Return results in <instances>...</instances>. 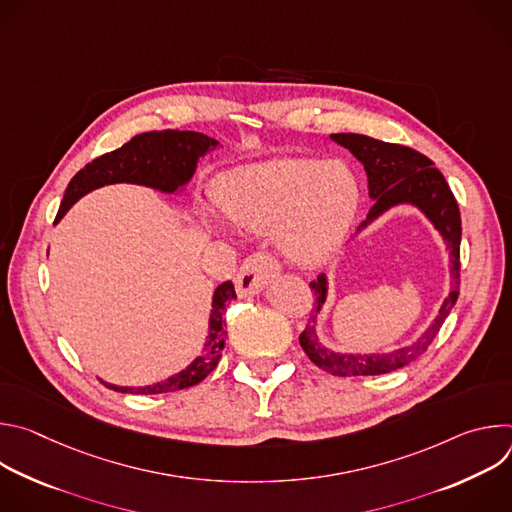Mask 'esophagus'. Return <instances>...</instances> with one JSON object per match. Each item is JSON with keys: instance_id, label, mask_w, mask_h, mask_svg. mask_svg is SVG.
Masks as SVG:
<instances>
[{"instance_id": "34e87169", "label": "esophagus", "mask_w": 512, "mask_h": 512, "mask_svg": "<svg viewBox=\"0 0 512 512\" xmlns=\"http://www.w3.org/2000/svg\"><path fill=\"white\" fill-rule=\"evenodd\" d=\"M281 265L279 261L265 251H257L245 259L237 273V291L241 298H249L259 294V291L273 279L277 277Z\"/></svg>"}]
</instances>
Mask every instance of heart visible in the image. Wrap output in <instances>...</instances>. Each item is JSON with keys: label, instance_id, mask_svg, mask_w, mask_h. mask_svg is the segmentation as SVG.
<instances>
[{"label": "heart", "instance_id": "heart-1", "mask_svg": "<svg viewBox=\"0 0 512 512\" xmlns=\"http://www.w3.org/2000/svg\"><path fill=\"white\" fill-rule=\"evenodd\" d=\"M214 200L239 229L277 227L281 251L291 261L312 265L344 241L358 208V182L340 160L275 158L223 174Z\"/></svg>", "mask_w": 512, "mask_h": 512}]
</instances>
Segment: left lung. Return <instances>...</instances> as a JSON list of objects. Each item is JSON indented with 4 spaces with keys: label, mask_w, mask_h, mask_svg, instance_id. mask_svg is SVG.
<instances>
[{
    "label": "left lung",
    "mask_w": 512,
    "mask_h": 512,
    "mask_svg": "<svg viewBox=\"0 0 512 512\" xmlns=\"http://www.w3.org/2000/svg\"><path fill=\"white\" fill-rule=\"evenodd\" d=\"M332 141L346 148L358 162H362L369 178V194L375 200L371 206L367 221L360 223V229L367 227L373 218L383 214L395 204L409 202L433 223V227L442 233L452 263V291L446 298L440 314L427 328V332L411 346L393 350L389 354H336L326 350L316 336V316L322 310L326 300V277L320 275L310 283L316 306L310 314L306 330L300 334V344L310 360L322 371L336 377H367V375H385L397 371L405 364L419 358L433 338L440 332L444 320L452 312L460 296V241H462V221L458 202L444 178V174L433 168V162L399 143H387L373 139L369 135L358 133H332Z\"/></svg>",
    "instance_id": "1"
}]
</instances>
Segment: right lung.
<instances>
[{"mask_svg":"<svg viewBox=\"0 0 512 512\" xmlns=\"http://www.w3.org/2000/svg\"><path fill=\"white\" fill-rule=\"evenodd\" d=\"M218 148V141L198 133V131H148L131 137L119 150L103 154L87 164L81 172L75 174L66 186L64 198L60 202L56 221L66 214V210L75 204L87 192L101 188L105 184L115 182H129V184H143L162 192H176L184 186L194 170L198 160L208 152ZM237 300V291L231 281H225L216 287L212 298V314H210V332L204 354L198 356L188 369L182 373L150 385V387H117L101 381L105 387L119 391V393H133V395H160L172 393L180 389H188L202 379H206L214 369L218 360H221V350L225 348V312L227 306Z\"/></svg>","mask_w":512,"mask_h":512,"instance_id":"1","label":"right lung"}]
</instances>
